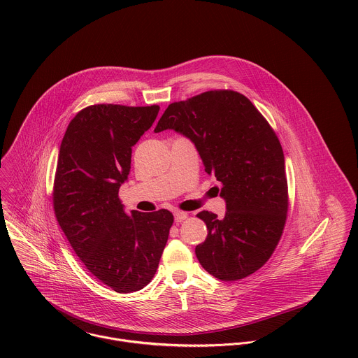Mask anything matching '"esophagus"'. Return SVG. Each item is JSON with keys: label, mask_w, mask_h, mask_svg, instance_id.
Here are the masks:
<instances>
[{"label": "esophagus", "mask_w": 358, "mask_h": 358, "mask_svg": "<svg viewBox=\"0 0 358 358\" xmlns=\"http://www.w3.org/2000/svg\"><path fill=\"white\" fill-rule=\"evenodd\" d=\"M175 216V222H183L187 219V212H183V210H175L173 213Z\"/></svg>", "instance_id": "esophagus-1"}]
</instances>
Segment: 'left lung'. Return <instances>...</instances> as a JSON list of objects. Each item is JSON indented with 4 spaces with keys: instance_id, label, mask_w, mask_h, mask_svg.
Here are the masks:
<instances>
[{
    "instance_id": "8db88e82",
    "label": "left lung",
    "mask_w": 358,
    "mask_h": 358,
    "mask_svg": "<svg viewBox=\"0 0 358 358\" xmlns=\"http://www.w3.org/2000/svg\"><path fill=\"white\" fill-rule=\"evenodd\" d=\"M173 129L189 138L205 172L220 183L226 213L203 210L208 236L196 247L205 270L237 281L259 270L274 252L288 212L285 159L266 118L244 95L208 91L171 103L154 132Z\"/></svg>"
}]
</instances>
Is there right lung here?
<instances>
[{
  "instance_id": "1",
  "label": "right lung",
  "mask_w": 358,
  "mask_h": 358,
  "mask_svg": "<svg viewBox=\"0 0 358 358\" xmlns=\"http://www.w3.org/2000/svg\"><path fill=\"white\" fill-rule=\"evenodd\" d=\"M159 106L94 104L70 121L53 183L59 226L85 267L120 294L146 287L158 267L173 215L132 210L118 199L132 146L153 125Z\"/></svg>"
}]
</instances>
